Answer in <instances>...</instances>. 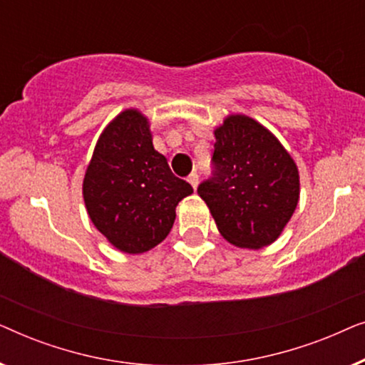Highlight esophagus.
Returning a JSON list of instances; mask_svg holds the SVG:
<instances>
[{"instance_id":"1","label":"esophagus","mask_w":365,"mask_h":365,"mask_svg":"<svg viewBox=\"0 0 365 365\" xmlns=\"http://www.w3.org/2000/svg\"><path fill=\"white\" fill-rule=\"evenodd\" d=\"M187 181H189V184H191V186L196 189L197 187V182H199V176H197V173H191L187 176Z\"/></svg>"}]
</instances>
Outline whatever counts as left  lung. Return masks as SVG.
Listing matches in <instances>:
<instances>
[{"label":"left lung","mask_w":365,"mask_h":365,"mask_svg":"<svg viewBox=\"0 0 365 365\" xmlns=\"http://www.w3.org/2000/svg\"><path fill=\"white\" fill-rule=\"evenodd\" d=\"M214 174L199 184L221 236L261 249L281 236L299 202V171L279 139L256 119L231 114L214 129Z\"/></svg>","instance_id":"left-lung-1"}]
</instances>
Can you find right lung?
Listing matches in <instances>:
<instances>
[{
    "label": "right lung",
    "mask_w": 365,
    "mask_h": 365,
    "mask_svg": "<svg viewBox=\"0 0 365 365\" xmlns=\"http://www.w3.org/2000/svg\"><path fill=\"white\" fill-rule=\"evenodd\" d=\"M189 194L191 184L174 176L154 149L141 111L124 109L104 128L84 174L83 197L89 219L114 247L141 254L158 246Z\"/></svg>",
    "instance_id": "obj_1"
}]
</instances>
